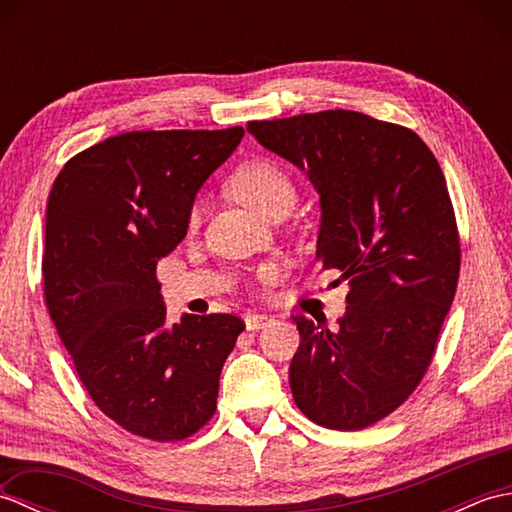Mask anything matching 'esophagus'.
<instances>
[{
	"instance_id": "obj_1",
	"label": "esophagus",
	"mask_w": 512,
	"mask_h": 512,
	"mask_svg": "<svg viewBox=\"0 0 512 512\" xmlns=\"http://www.w3.org/2000/svg\"><path fill=\"white\" fill-rule=\"evenodd\" d=\"M244 323H246V330H262L266 325L273 323V317L266 312H246Z\"/></svg>"
}]
</instances>
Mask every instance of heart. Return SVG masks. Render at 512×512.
I'll return each instance as SVG.
<instances>
[{
    "label": "heart",
    "instance_id": "b5f03b06",
    "mask_svg": "<svg viewBox=\"0 0 512 512\" xmlns=\"http://www.w3.org/2000/svg\"><path fill=\"white\" fill-rule=\"evenodd\" d=\"M228 187L239 202L266 217L279 209H286V206L292 209L297 200V189L290 173L279 162L268 158L244 162L231 176ZM198 222L200 204H193L189 211V226H198Z\"/></svg>",
    "mask_w": 512,
    "mask_h": 512
}]
</instances>
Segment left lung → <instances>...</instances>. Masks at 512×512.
Wrapping results in <instances>:
<instances>
[{
    "label": "left lung",
    "instance_id": "8db88e82",
    "mask_svg": "<svg viewBox=\"0 0 512 512\" xmlns=\"http://www.w3.org/2000/svg\"><path fill=\"white\" fill-rule=\"evenodd\" d=\"M246 129L308 173L321 195L317 259L350 279L336 328L295 317L292 398L321 427L365 429L420 385L458 288L460 235L447 180L416 132L361 112L250 121Z\"/></svg>",
    "mask_w": 512,
    "mask_h": 512
}]
</instances>
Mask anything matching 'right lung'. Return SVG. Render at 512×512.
I'll use <instances>...</instances> for the list:
<instances>
[{
    "label": "right lung",
    "instance_id": "add662e5",
    "mask_svg": "<svg viewBox=\"0 0 512 512\" xmlns=\"http://www.w3.org/2000/svg\"><path fill=\"white\" fill-rule=\"evenodd\" d=\"M242 127L127 132L65 162L43 246L50 319L94 405L134 436L176 442L213 418L220 372L246 328L235 314L167 325L160 257L189 228L204 180Z\"/></svg>",
    "mask_w": 512,
    "mask_h": 512
}]
</instances>
